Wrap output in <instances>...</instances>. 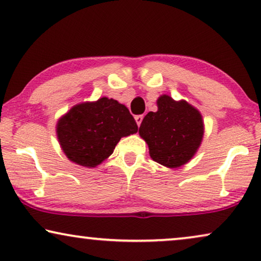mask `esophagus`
<instances>
[{"label":"esophagus","instance_id":"1","mask_svg":"<svg viewBox=\"0 0 261 261\" xmlns=\"http://www.w3.org/2000/svg\"><path fill=\"white\" fill-rule=\"evenodd\" d=\"M142 120H144V115H137V116H135V121H137L138 126H140L141 122H142Z\"/></svg>","mask_w":261,"mask_h":261}]
</instances>
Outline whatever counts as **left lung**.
Segmentation results:
<instances>
[{"instance_id": "obj_1", "label": "left lung", "mask_w": 261, "mask_h": 261, "mask_svg": "<svg viewBox=\"0 0 261 261\" xmlns=\"http://www.w3.org/2000/svg\"><path fill=\"white\" fill-rule=\"evenodd\" d=\"M158 112H149L142 120L139 134L145 139L149 155L167 167H179L197 151L203 138V121L197 109L185 101L176 102L160 96Z\"/></svg>"}]
</instances>
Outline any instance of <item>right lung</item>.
Masks as SVG:
<instances>
[{
    "instance_id": "obj_1",
    "label": "right lung",
    "mask_w": 261,
    "mask_h": 261,
    "mask_svg": "<svg viewBox=\"0 0 261 261\" xmlns=\"http://www.w3.org/2000/svg\"><path fill=\"white\" fill-rule=\"evenodd\" d=\"M138 132L127 107L113 98L74 106L57 124L64 153L71 162L95 167L114 152L122 137Z\"/></svg>"
}]
</instances>
